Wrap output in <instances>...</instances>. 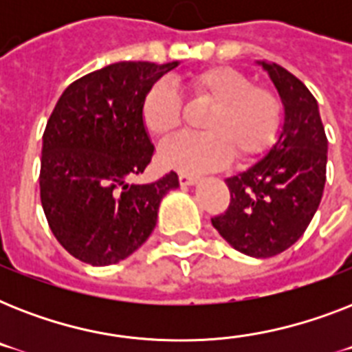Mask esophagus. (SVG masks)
I'll use <instances>...</instances> for the list:
<instances>
[{"label":"esophagus","instance_id":"esophagus-1","mask_svg":"<svg viewBox=\"0 0 352 352\" xmlns=\"http://www.w3.org/2000/svg\"><path fill=\"white\" fill-rule=\"evenodd\" d=\"M199 181V177L190 175V173H179V182H181L182 186H192L195 182Z\"/></svg>","mask_w":352,"mask_h":352}]
</instances>
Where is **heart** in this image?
I'll return each mask as SVG.
<instances>
[{"mask_svg": "<svg viewBox=\"0 0 352 352\" xmlns=\"http://www.w3.org/2000/svg\"><path fill=\"white\" fill-rule=\"evenodd\" d=\"M195 100L212 104L204 117V133L179 135L160 148V162L182 173L219 170L237 160L256 159L278 137L281 100L267 85H254L234 67H210L186 80ZM182 96L168 82H157L144 95L140 115L153 137L166 138L182 124Z\"/></svg>", "mask_w": 352, "mask_h": 352, "instance_id": "heart-1", "label": "heart"}]
</instances>
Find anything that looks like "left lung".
Returning a JSON list of instances; mask_svg holds the SVG:
<instances>
[{
	"instance_id": "left-lung-1",
	"label": "left lung",
	"mask_w": 352,
	"mask_h": 352,
	"mask_svg": "<svg viewBox=\"0 0 352 352\" xmlns=\"http://www.w3.org/2000/svg\"><path fill=\"white\" fill-rule=\"evenodd\" d=\"M259 63L283 100V131L265 159L226 179L230 204L212 217V225L235 250L272 257L300 239L320 206L327 135L305 84L281 65Z\"/></svg>"
}]
</instances>
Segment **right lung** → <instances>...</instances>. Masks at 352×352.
I'll list each match as a JSON object with an SVG mask.
<instances>
[{
  "instance_id": "obj_1",
  "label": "right lung",
  "mask_w": 352,
  "mask_h": 352,
  "mask_svg": "<svg viewBox=\"0 0 352 352\" xmlns=\"http://www.w3.org/2000/svg\"><path fill=\"white\" fill-rule=\"evenodd\" d=\"M179 62H120L63 91L43 131L40 197L65 250L93 267L131 256L148 239L159 204L179 186L175 171L131 184L153 157L144 127V95Z\"/></svg>"
}]
</instances>
